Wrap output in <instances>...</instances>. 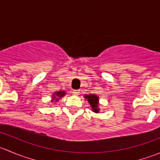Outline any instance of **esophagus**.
Here are the masks:
<instances>
[{
	"instance_id": "esophagus-1",
	"label": "esophagus",
	"mask_w": 160,
	"mask_h": 160,
	"mask_svg": "<svg viewBox=\"0 0 160 160\" xmlns=\"http://www.w3.org/2000/svg\"><path fill=\"white\" fill-rule=\"evenodd\" d=\"M72 94L73 95H79L80 94V90H72Z\"/></svg>"
}]
</instances>
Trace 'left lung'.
<instances>
[{
  "label": "left lung",
  "instance_id": "1",
  "mask_svg": "<svg viewBox=\"0 0 160 160\" xmlns=\"http://www.w3.org/2000/svg\"><path fill=\"white\" fill-rule=\"evenodd\" d=\"M85 98L88 99L89 101L90 106H91L93 111L98 113L99 111L98 105V97L94 94H90V95H85Z\"/></svg>",
  "mask_w": 160,
  "mask_h": 160
}]
</instances>
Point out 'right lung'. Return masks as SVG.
I'll return each mask as SVG.
<instances>
[{"mask_svg": "<svg viewBox=\"0 0 160 160\" xmlns=\"http://www.w3.org/2000/svg\"><path fill=\"white\" fill-rule=\"evenodd\" d=\"M55 94H56V96H58V97H59V98H61V97H62L64 94H65V92H64V91L56 92V93H55ZM55 94H54V96H53V100H54L55 98H56V97H55ZM57 100H58V98H56V101H57Z\"/></svg>", "mask_w": 160, "mask_h": 160, "instance_id": "add662e5", "label": "right lung"}]
</instances>
